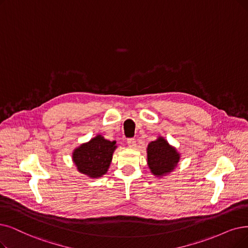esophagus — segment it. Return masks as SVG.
<instances>
[{
  "label": "esophagus",
  "instance_id": "obj_1",
  "mask_svg": "<svg viewBox=\"0 0 248 248\" xmlns=\"http://www.w3.org/2000/svg\"><path fill=\"white\" fill-rule=\"evenodd\" d=\"M127 145L131 148H134L136 146V140L134 138H129V140H127Z\"/></svg>",
  "mask_w": 248,
  "mask_h": 248
}]
</instances>
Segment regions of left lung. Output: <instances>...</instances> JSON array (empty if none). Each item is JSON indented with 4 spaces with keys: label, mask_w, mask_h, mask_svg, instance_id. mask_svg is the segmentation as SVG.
I'll return each instance as SVG.
<instances>
[{
    "label": "left lung",
    "mask_w": 248,
    "mask_h": 248,
    "mask_svg": "<svg viewBox=\"0 0 248 248\" xmlns=\"http://www.w3.org/2000/svg\"><path fill=\"white\" fill-rule=\"evenodd\" d=\"M146 153L148 168L152 174L158 178L170 174L181 157L176 148L162 136H158L155 140L148 143Z\"/></svg>",
    "instance_id": "left-lung-1"
}]
</instances>
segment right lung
Listing matches in <instances>:
<instances>
[{
  "mask_svg": "<svg viewBox=\"0 0 248 248\" xmlns=\"http://www.w3.org/2000/svg\"><path fill=\"white\" fill-rule=\"evenodd\" d=\"M116 148L115 140L110 141L97 134L90 141L75 148L72 153V161L79 173L96 179L108 172Z\"/></svg>",
  "mask_w": 248,
  "mask_h": 248,
  "instance_id": "obj_1",
  "label": "right lung"
}]
</instances>
